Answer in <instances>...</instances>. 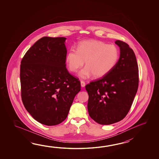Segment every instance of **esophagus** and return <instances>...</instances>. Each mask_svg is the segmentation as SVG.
Here are the masks:
<instances>
[{
  "label": "esophagus",
  "mask_w": 159,
  "mask_h": 159,
  "mask_svg": "<svg viewBox=\"0 0 159 159\" xmlns=\"http://www.w3.org/2000/svg\"><path fill=\"white\" fill-rule=\"evenodd\" d=\"M81 87H82V88H84V86H85V82H84V81H81Z\"/></svg>",
  "instance_id": "esophagus-1"
}]
</instances>
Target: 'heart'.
<instances>
[{
  "label": "heart",
  "instance_id": "heart-1",
  "mask_svg": "<svg viewBox=\"0 0 159 159\" xmlns=\"http://www.w3.org/2000/svg\"><path fill=\"white\" fill-rule=\"evenodd\" d=\"M119 51L116 46L99 40H86L78 44L77 49L71 48L66 57L68 69L75 73L82 68L85 61L86 67L79 75L89 78L93 75L99 78L108 74L118 61Z\"/></svg>",
  "mask_w": 159,
  "mask_h": 159
}]
</instances>
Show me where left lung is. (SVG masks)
<instances>
[{"label": "left lung", "mask_w": 159, "mask_h": 159, "mask_svg": "<svg viewBox=\"0 0 159 159\" xmlns=\"http://www.w3.org/2000/svg\"><path fill=\"white\" fill-rule=\"evenodd\" d=\"M115 44L120 48V54L114 68L85 86L89 95V114L103 125L125 118L138 89V65L134 51L123 41L118 40Z\"/></svg>", "instance_id": "left-lung-1"}]
</instances>
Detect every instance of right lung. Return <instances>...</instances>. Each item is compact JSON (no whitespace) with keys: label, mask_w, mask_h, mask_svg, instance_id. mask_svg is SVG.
Here are the masks:
<instances>
[{"label":"right lung","mask_w":159,"mask_h":159,"mask_svg":"<svg viewBox=\"0 0 159 159\" xmlns=\"http://www.w3.org/2000/svg\"><path fill=\"white\" fill-rule=\"evenodd\" d=\"M65 40V37H42L21 61L22 102L31 116L44 125L63 122L81 90V82L66 68Z\"/></svg>","instance_id":"add662e5"}]
</instances>
